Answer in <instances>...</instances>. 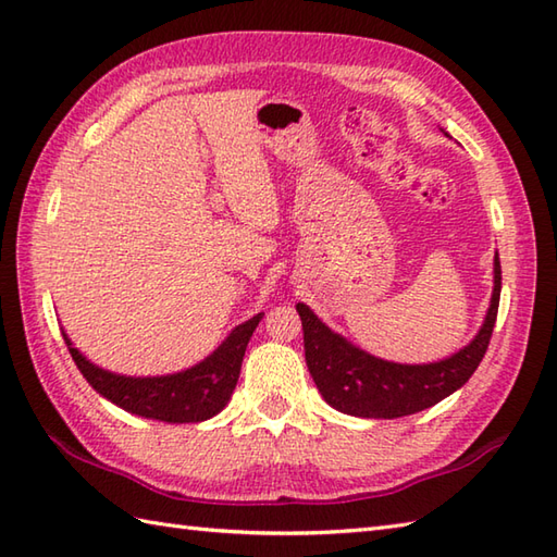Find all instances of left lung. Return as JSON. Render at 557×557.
Here are the masks:
<instances>
[{"instance_id":"obj_1","label":"left lung","mask_w":557,"mask_h":557,"mask_svg":"<svg viewBox=\"0 0 557 557\" xmlns=\"http://www.w3.org/2000/svg\"><path fill=\"white\" fill-rule=\"evenodd\" d=\"M500 302V259H493V295L484 324L462 350L429 364L381 360L331 331L305 302L295 305L302 319L305 360L317 388L343 414L395 419L422 412L462 388L484 360Z\"/></svg>"}]
</instances>
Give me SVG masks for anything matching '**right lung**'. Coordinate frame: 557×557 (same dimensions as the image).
Segmentation results:
<instances>
[{"instance_id":"1","label":"right lung","mask_w":557,"mask_h":557,"mask_svg":"<svg viewBox=\"0 0 557 557\" xmlns=\"http://www.w3.org/2000/svg\"><path fill=\"white\" fill-rule=\"evenodd\" d=\"M262 317L264 314L259 312L238 324L228 333L226 341L212 355H207L202 362L166 376L114 374L109 369L92 364L78 348H73L64 331H61V336H64L81 374L88 379L90 386L102 398L119 405L121 410L145 419L188 424L205 422V419L219 414L228 405L240 376L245 348Z\"/></svg>"}]
</instances>
